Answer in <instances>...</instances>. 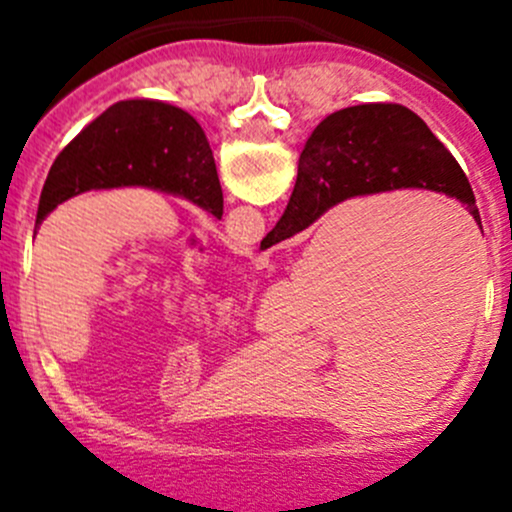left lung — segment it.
Segmentation results:
<instances>
[{
	"label": "left lung",
	"mask_w": 512,
	"mask_h": 512,
	"mask_svg": "<svg viewBox=\"0 0 512 512\" xmlns=\"http://www.w3.org/2000/svg\"><path fill=\"white\" fill-rule=\"evenodd\" d=\"M143 185L183 195L223 218V188L203 128L190 113L160 101H121L86 126L51 165L36 225L86 190Z\"/></svg>",
	"instance_id": "1"
}]
</instances>
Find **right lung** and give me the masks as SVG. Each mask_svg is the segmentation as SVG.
<instances>
[{
  "label": "right lung",
  "mask_w": 512,
  "mask_h": 512,
  "mask_svg": "<svg viewBox=\"0 0 512 512\" xmlns=\"http://www.w3.org/2000/svg\"><path fill=\"white\" fill-rule=\"evenodd\" d=\"M399 188L451 195L480 223L461 165L414 111L399 103H364L332 113L309 136L285 215L267 232L262 250L302 232L342 200Z\"/></svg>",
  "instance_id": "obj_1"
}]
</instances>
